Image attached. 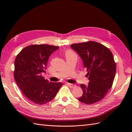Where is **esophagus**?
<instances>
[{
    "label": "esophagus",
    "instance_id": "esophagus-1",
    "mask_svg": "<svg viewBox=\"0 0 132 132\" xmlns=\"http://www.w3.org/2000/svg\"><path fill=\"white\" fill-rule=\"evenodd\" d=\"M67 85L69 87H70V88H74V87H75L76 86L75 84H70V83H67Z\"/></svg>",
    "mask_w": 132,
    "mask_h": 132
}]
</instances>
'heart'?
I'll return each instance as SVG.
<instances>
[{
  "label": "heart",
  "mask_w": 132,
  "mask_h": 132,
  "mask_svg": "<svg viewBox=\"0 0 132 132\" xmlns=\"http://www.w3.org/2000/svg\"><path fill=\"white\" fill-rule=\"evenodd\" d=\"M74 55V53L71 50H67L66 51V52H65L66 57L69 56V55Z\"/></svg>",
  "instance_id": "b5f03b06"
}]
</instances>
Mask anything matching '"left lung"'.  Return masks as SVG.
<instances>
[{
    "label": "left lung",
    "mask_w": 132,
    "mask_h": 132,
    "mask_svg": "<svg viewBox=\"0 0 132 132\" xmlns=\"http://www.w3.org/2000/svg\"><path fill=\"white\" fill-rule=\"evenodd\" d=\"M70 46L81 58L90 81L88 85H80L83 94L78 100L94 104L104 98L112 86L116 71L112 53L104 45L92 41Z\"/></svg>",
    "instance_id": "1"
}]
</instances>
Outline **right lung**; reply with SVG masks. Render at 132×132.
Here are the masks:
<instances>
[{
	"label": "right lung",
	"instance_id": "right-lung-1",
	"mask_svg": "<svg viewBox=\"0 0 132 132\" xmlns=\"http://www.w3.org/2000/svg\"><path fill=\"white\" fill-rule=\"evenodd\" d=\"M59 47L32 45L23 48L15 60V80L25 96L38 105H44L54 98L62 83L48 82L42 76L46 73L49 57Z\"/></svg>",
	"mask_w": 132,
	"mask_h": 132
}]
</instances>
